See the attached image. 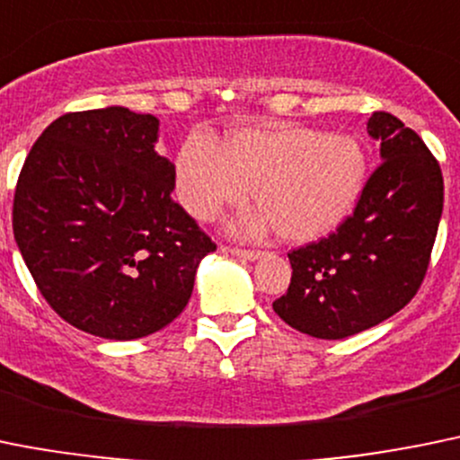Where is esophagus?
<instances>
[{"label":"esophagus","mask_w":460,"mask_h":460,"mask_svg":"<svg viewBox=\"0 0 460 460\" xmlns=\"http://www.w3.org/2000/svg\"><path fill=\"white\" fill-rule=\"evenodd\" d=\"M229 252L231 256H235V259H244V261H259L261 256V252L259 250H240V247H229Z\"/></svg>","instance_id":"1"}]
</instances>
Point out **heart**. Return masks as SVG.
<instances>
[{
    "mask_svg": "<svg viewBox=\"0 0 460 460\" xmlns=\"http://www.w3.org/2000/svg\"><path fill=\"white\" fill-rule=\"evenodd\" d=\"M366 149L354 136L302 124L238 128L217 145L192 133L177 152L174 188L197 220H216L252 195L261 206L235 225L243 235L277 226L297 243L332 234L351 216L366 186Z\"/></svg>",
    "mask_w": 460,
    "mask_h": 460,
    "instance_id": "b5f03b06",
    "label": "heart"
}]
</instances>
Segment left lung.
Wrapping results in <instances>:
<instances>
[{"label":"left lung","mask_w":460,"mask_h":460,"mask_svg":"<svg viewBox=\"0 0 460 460\" xmlns=\"http://www.w3.org/2000/svg\"><path fill=\"white\" fill-rule=\"evenodd\" d=\"M367 133L384 163L354 216L290 252L288 293L272 304L286 324L322 341L376 327L415 297L443 216V172L418 133L384 111L372 113Z\"/></svg>","instance_id":"left-lung-1"}]
</instances>
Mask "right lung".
<instances>
[{
	"instance_id": "obj_1",
	"label": "right lung",
	"mask_w": 460,
	"mask_h": 460,
	"mask_svg": "<svg viewBox=\"0 0 460 460\" xmlns=\"http://www.w3.org/2000/svg\"><path fill=\"white\" fill-rule=\"evenodd\" d=\"M158 118L124 106L66 113L29 152L13 234L33 281L72 327L136 341L186 308L216 244L172 199Z\"/></svg>"
}]
</instances>
